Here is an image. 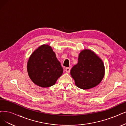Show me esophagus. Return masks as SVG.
I'll return each mask as SVG.
<instances>
[{
  "label": "esophagus",
  "instance_id": "esophagus-1",
  "mask_svg": "<svg viewBox=\"0 0 126 126\" xmlns=\"http://www.w3.org/2000/svg\"><path fill=\"white\" fill-rule=\"evenodd\" d=\"M70 71H71V68L69 67H66L65 68V71L67 73H69V72H70Z\"/></svg>",
  "mask_w": 126,
  "mask_h": 126
}]
</instances>
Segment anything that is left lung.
<instances>
[{
  "mask_svg": "<svg viewBox=\"0 0 126 126\" xmlns=\"http://www.w3.org/2000/svg\"><path fill=\"white\" fill-rule=\"evenodd\" d=\"M105 67L103 61L94 51L84 49L79 54L78 63L71 69L76 86L83 90L98 85L103 79Z\"/></svg>",
  "mask_w": 126,
  "mask_h": 126,
  "instance_id": "8db88e82",
  "label": "left lung"
}]
</instances>
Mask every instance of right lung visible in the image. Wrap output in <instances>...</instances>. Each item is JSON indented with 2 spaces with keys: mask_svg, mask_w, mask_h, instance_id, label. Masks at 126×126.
<instances>
[{
  "mask_svg": "<svg viewBox=\"0 0 126 126\" xmlns=\"http://www.w3.org/2000/svg\"><path fill=\"white\" fill-rule=\"evenodd\" d=\"M27 69L32 81L43 88L54 85L63 72L55 52L48 45L39 46L32 53L27 62Z\"/></svg>",
  "mask_w": 126,
  "mask_h": 126,
  "instance_id": "1",
  "label": "right lung"
}]
</instances>
